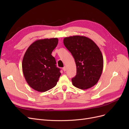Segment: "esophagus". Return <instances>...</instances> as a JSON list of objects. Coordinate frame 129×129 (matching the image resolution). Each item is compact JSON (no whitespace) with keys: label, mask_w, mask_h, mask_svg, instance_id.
<instances>
[{"label":"esophagus","mask_w":129,"mask_h":129,"mask_svg":"<svg viewBox=\"0 0 129 129\" xmlns=\"http://www.w3.org/2000/svg\"><path fill=\"white\" fill-rule=\"evenodd\" d=\"M62 69L63 70L64 72H66V67H64L63 68H62Z\"/></svg>","instance_id":"1"}]
</instances>
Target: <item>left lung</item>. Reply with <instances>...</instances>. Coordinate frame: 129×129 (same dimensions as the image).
<instances>
[{"label":"left lung","mask_w":129,"mask_h":129,"mask_svg":"<svg viewBox=\"0 0 129 129\" xmlns=\"http://www.w3.org/2000/svg\"><path fill=\"white\" fill-rule=\"evenodd\" d=\"M63 44L76 66V75L72 79L73 85L83 90L91 88L103 71V58L99 47L90 39L81 36L64 38Z\"/></svg>","instance_id":"8db88e82"}]
</instances>
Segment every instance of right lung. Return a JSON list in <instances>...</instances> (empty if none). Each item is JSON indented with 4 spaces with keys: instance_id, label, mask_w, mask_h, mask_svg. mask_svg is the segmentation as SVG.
<instances>
[{
    "instance_id": "obj_1",
    "label": "right lung",
    "mask_w": 129,
    "mask_h": 129,
    "mask_svg": "<svg viewBox=\"0 0 129 129\" xmlns=\"http://www.w3.org/2000/svg\"><path fill=\"white\" fill-rule=\"evenodd\" d=\"M58 41L57 38L38 40L29 46L24 54L23 74L27 83L35 90L45 92L57 84L61 74L51 54Z\"/></svg>"
}]
</instances>
